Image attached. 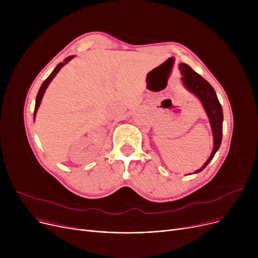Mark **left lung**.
Wrapping results in <instances>:
<instances>
[{
  "label": "left lung",
  "instance_id": "8db88e82",
  "mask_svg": "<svg viewBox=\"0 0 258 258\" xmlns=\"http://www.w3.org/2000/svg\"><path fill=\"white\" fill-rule=\"evenodd\" d=\"M179 69L181 70L182 83L186 87L188 91L194 93L196 96L201 100L204 110L207 113V116L210 121V125L213 135V150L206 161V163L203 165L199 170L195 171V173L201 172L204 169L209 162L213 159L215 153L221 146L222 138H223V108L216 96L214 89L207 80L203 78L200 74L195 72L186 63H180Z\"/></svg>",
  "mask_w": 258,
  "mask_h": 258
}]
</instances>
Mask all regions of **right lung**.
Listing matches in <instances>:
<instances>
[{
    "label": "right lung",
    "mask_w": 258,
    "mask_h": 258,
    "mask_svg": "<svg viewBox=\"0 0 258 258\" xmlns=\"http://www.w3.org/2000/svg\"><path fill=\"white\" fill-rule=\"evenodd\" d=\"M74 56H69V57H67V58H64L63 59V61L62 62H59L57 66H56V68L55 69L53 70V72L48 76V78L47 79H45V81L43 83V85H42V87L39 88V91H38V93H37V96H36V100H35V107H34V114H33V118L35 119V115H36V112H37V110H38V107H39V104H40V101H42V98H43V96H44V93H45V91H46V89L48 88V86H49V84L51 83V80L55 77V75L58 73V71L61 69V67H63L67 62H69L72 58H73Z\"/></svg>",
    "instance_id": "1"
}]
</instances>
